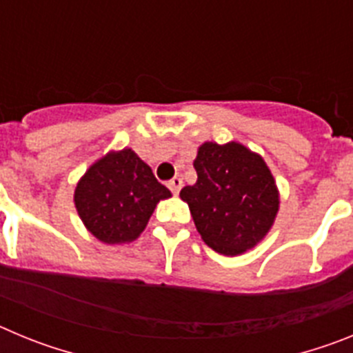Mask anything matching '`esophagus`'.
<instances>
[{"mask_svg":"<svg viewBox=\"0 0 353 353\" xmlns=\"http://www.w3.org/2000/svg\"><path fill=\"white\" fill-rule=\"evenodd\" d=\"M182 185H183V182L180 176H174V179H171L170 182H168V187H170L173 194H179L180 189H182Z\"/></svg>","mask_w":353,"mask_h":353,"instance_id":"1","label":"esophagus"}]
</instances>
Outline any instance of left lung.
Instances as JSON below:
<instances>
[{
  "instance_id": "left-lung-1",
  "label": "left lung",
  "mask_w": 353,
  "mask_h": 353,
  "mask_svg": "<svg viewBox=\"0 0 353 353\" xmlns=\"http://www.w3.org/2000/svg\"><path fill=\"white\" fill-rule=\"evenodd\" d=\"M198 180L185 185L196 230L208 248L235 256L263 239L279 210V192L269 166L240 143L207 141L194 159Z\"/></svg>"
}]
</instances>
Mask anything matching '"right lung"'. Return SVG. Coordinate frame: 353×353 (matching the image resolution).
I'll list each match as a JSON object with an SVG mask.
<instances>
[{
    "label": "right lung",
    "instance_id": "right-lung-1",
    "mask_svg": "<svg viewBox=\"0 0 353 353\" xmlns=\"http://www.w3.org/2000/svg\"><path fill=\"white\" fill-rule=\"evenodd\" d=\"M171 192L130 148L109 152L90 166L74 192L86 230L104 244L138 239L161 199Z\"/></svg>",
    "mask_w": 353,
    "mask_h": 353
}]
</instances>
